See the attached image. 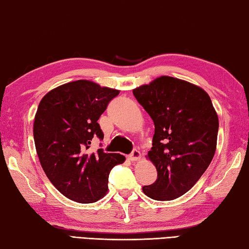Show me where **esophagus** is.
<instances>
[{
	"instance_id": "obj_1",
	"label": "esophagus",
	"mask_w": 249,
	"mask_h": 249,
	"mask_svg": "<svg viewBox=\"0 0 249 249\" xmlns=\"http://www.w3.org/2000/svg\"><path fill=\"white\" fill-rule=\"evenodd\" d=\"M140 157H141L140 151H138V150H134L133 152H131V154H129V155H128L127 159H128L129 160H133V162H135V160H138L140 159Z\"/></svg>"
}]
</instances>
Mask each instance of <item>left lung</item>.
Returning <instances> with one entry per match:
<instances>
[{"label": "left lung", "instance_id": "1", "mask_svg": "<svg viewBox=\"0 0 249 249\" xmlns=\"http://www.w3.org/2000/svg\"><path fill=\"white\" fill-rule=\"evenodd\" d=\"M133 94L155 126L147 159L158 178L142 191L157 201H172L187 193L211 164L217 147V112L201 87L167 75Z\"/></svg>", "mask_w": 249, "mask_h": 249}]
</instances>
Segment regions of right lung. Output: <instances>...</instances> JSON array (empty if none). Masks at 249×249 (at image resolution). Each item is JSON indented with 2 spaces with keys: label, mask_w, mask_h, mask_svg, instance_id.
I'll return each instance as SVG.
<instances>
[{
  "label": "right lung",
  "mask_w": 249,
  "mask_h": 249,
  "mask_svg": "<svg viewBox=\"0 0 249 249\" xmlns=\"http://www.w3.org/2000/svg\"><path fill=\"white\" fill-rule=\"evenodd\" d=\"M120 90L77 80L48 91L34 118L33 137L41 166L66 197L94 203L108 192L110 170L124 163L119 153H90L91 139H104L98 120Z\"/></svg>",
  "instance_id": "add662e5"
}]
</instances>
